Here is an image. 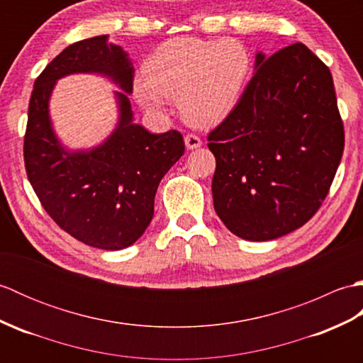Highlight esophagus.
I'll return each instance as SVG.
<instances>
[{"mask_svg":"<svg viewBox=\"0 0 363 363\" xmlns=\"http://www.w3.org/2000/svg\"><path fill=\"white\" fill-rule=\"evenodd\" d=\"M184 142H186L187 150H196V148H199V146L203 145L201 138H199V137H198V135H195V134H189V135H186V138H184Z\"/></svg>","mask_w":363,"mask_h":363,"instance_id":"esophagus-1","label":"esophagus"}]
</instances>
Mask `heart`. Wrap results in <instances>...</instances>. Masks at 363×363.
I'll list each match as a JSON object with an SVG mask.
<instances>
[{"mask_svg":"<svg viewBox=\"0 0 363 363\" xmlns=\"http://www.w3.org/2000/svg\"><path fill=\"white\" fill-rule=\"evenodd\" d=\"M145 78L134 81V96L143 111L165 112L167 99L191 126H217L240 103L252 72V54L237 38L204 40L174 37L145 62Z\"/></svg>","mask_w":363,"mask_h":363,"instance_id":"heart-1","label":"heart"}]
</instances>
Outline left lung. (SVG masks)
I'll list each match as a JSON object with an SVG mask.
<instances>
[{"label":"left lung","mask_w":363,"mask_h":363,"mask_svg":"<svg viewBox=\"0 0 363 363\" xmlns=\"http://www.w3.org/2000/svg\"><path fill=\"white\" fill-rule=\"evenodd\" d=\"M213 207L234 235L267 242L309 221L340 165L333 74L303 43L256 54L240 103L209 134Z\"/></svg>","instance_id":"left-lung-1"}]
</instances>
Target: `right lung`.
I'll use <instances>...</instances> for the list:
<instances>
[{"label":"right lung","mask_w":363,"mask_h":363,"mask_svg":"<svg viewBox=\"0 0 363 363\" xmlns=\"http://www.w3.org/2000/svg\"><path fill=\"white\" fill-rule=\"evenodd\" d=\"M79 72L104 75L119 86V121L99 145L70 150L52 128L49 99L59 79ZM133 81L128 52L109 43V35L91 37L67 46L46 65L28 111L25 167L43 209L72 237L107 251L128 248L142 237L159 182L184 154L177 130L151 134L134 123Z\"/></svg>","instance_id":"1"}]
</instances>
